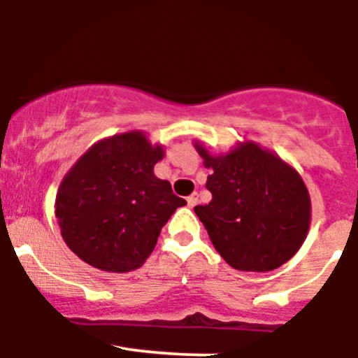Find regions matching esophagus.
I'll return each instance as SVG.
<instances>
[{"label":"esophagus","instance_id":"34e87169","mask_svg":"<svg viewBox=\"0 0 358 358\" xmlns=\"http://www.w3.org/2000/svg\"><path fill=\"white\" fill-rule=\"evenodd\" d=\"M187 205H189V207H194V205H198V194H196V192L187 198Z\"/></svg>","mask_w":358,"mask_h":358}]
</instances>
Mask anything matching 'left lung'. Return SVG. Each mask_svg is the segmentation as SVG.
Returning <instances> with one entry per match:
<instances>
[{
	"mask_svg": "<svg viewBox=\"0 0 358 358\" xmlns=\"http://www.w3.org/2000/svg\"><path fill=\"white\" fill-rule=\"evenodd\" d=\"M212 169L208 205L194 207L219 255L239 271H273L296 255L310 227V196L294 167L257 143L212 155L194 143Z\"/></svg>",
	"mask_w": 358,
	"mask_h": 358,
	"instance_id": "left-lung-1",
	"label": "left lung"
}]
</instances>
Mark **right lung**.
<instances>
[{
  "instance_id": "obj_1",
  "label": "right lung",
  "mask_w": 358,
  "mask_h": 358,
  "mask_svg": "<svg viewBox=\"0 0 358 358\" xmlns=\"http://www.w3.org/2000/svg\"><path fill=\"white\" fill-rule=\"evenodd\" d=\"M164 148L144 131H127L91 146L64 176L55 215L73 253L101 271L128 273L151 255L178 207L171 183L153 167Z\"/></svg>"
}]
</instances>
